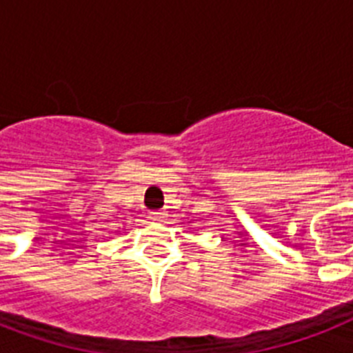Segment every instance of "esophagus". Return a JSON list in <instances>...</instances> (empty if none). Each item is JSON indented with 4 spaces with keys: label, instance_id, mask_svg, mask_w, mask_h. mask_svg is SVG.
I'll return each mask as SVG.
<instances>
[{
    "label": "esophagus",
    "instance_id": "1",
    "mask_svg": "<svg viewBox=\"0 0 353 353\" xmlns=\"http://www.w3.org/2000/svg\"><path fill=\"white\" fill-rule=\"evenodd\" d=\"M150 218L155 221H161L163 218H165V214H163V212H152V214H150Z\"/></svg>",
    "mask_w": 353,
    "mask_h": 353
}]
</instances>
